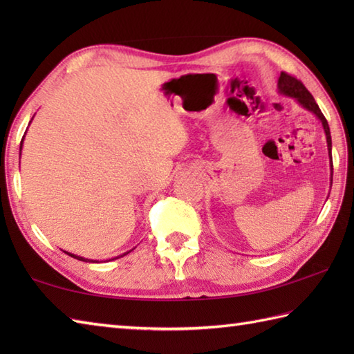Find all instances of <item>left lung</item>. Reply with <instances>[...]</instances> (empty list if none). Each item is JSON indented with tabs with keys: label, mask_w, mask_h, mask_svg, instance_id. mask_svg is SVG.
Here are the masks:
<instances>
[{
	"label": "left lung",
	"mask_w": 354,
	"mask_h": 354,
	"mask_svg": "<svg viewBox=\"0 0 354 354\" xmlns=\"http://www.w3.org/2000/svg\"><path fill=\"white\" fill-rule=\"evenodd\" d=\"M278 93L286 97H292L299 106L307 109L309 112L317 117L321 124L322 129H324L326 133V140H327V149H328V160H330V189H332V181H333V162H332V135H330V127L326 117L322 115V112L319 109V106L315 102V99L312 97V94L307 91L306 86L301 84V82L297 80L295 77L289 76V74L281 73L280 77H278Z\"/></svg>",
	"instance_id": "1"
}]
</instances>
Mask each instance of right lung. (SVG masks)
I'll use <instances>...</instances> for the list:
<instances>
[{"mask_svg": "<svg viewBox=\"0 0 354 354\" xmlns=\"http://www.w3.org/2000/svg\"><path fill=\"white\" fill-rule=\"evenodd\" d=\"M35 117V115H33ZM33 120V118H32ZM32 120H30V123H32ZM24 138H26V133H24V137H22V141H21V146H19V150H22V142H24ZM21 155V153H19ZM132 251V250H131ZM131 251H127V252H123L122 255H117V257H114V259H109V260H106V261H112V260H117V259H120V257H123V255H126V254H129ZM64 252H66V251H64ZM70 255V257H73V259H77V260H80V261H86V263H100L99 260H91V259H85V257H80V255H76V254H71V252H66Z\"/></svg>", "mask_w": 354, "mask_h": 354, "instance_id": "1", "label": "right lung"}]
</instances>
